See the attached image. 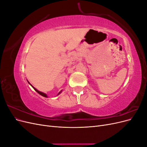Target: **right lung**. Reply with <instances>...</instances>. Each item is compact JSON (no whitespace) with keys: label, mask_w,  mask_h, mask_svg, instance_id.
Wrapping results in <instances>:
<instances>
[{"label":"right lung","mask_w":147,"mask_h":147,"mask_svg":"<svg viewBox=\"0 0 147 147\" xmlns=\"http://www.w3.org/2000/svg\"><path fill=\"white\" fill-rule=\"evenodd\" d=\"M27 81H28V80H27ZM28 83L30 84V85L31 86H32V88L34 89V90H35V91H37V92L39 94H40L41 96H43V97H48V96H47V95L45 94V93H44V92H41V91H40L37 90V89H36V88H34V86L32 85V84H30V83H29L28 81ZM61 92H62V90H61V91H60V92L58 93V94H57V96H58L59 94H60L61 93Z\"/></svg>","instance_id":"obj_1"}]
</instances>
